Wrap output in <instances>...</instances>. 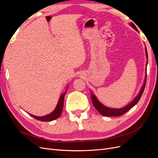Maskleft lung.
Wrapping results in <instances>:
<instances>
[{
  "label": "left lung",
  "mask_w": 158,
  "mask_h": 158,
  "mask_svg": "<svg viewBox=\"0 0 158 158\" xmlns=\"http://www.w3.org/2000/svg\"><path fill=\"white\" fill-rule=\"evenodd\" d=\"M130 25L135 30L138 31L136 27L135 26V24H134V23H131ZM145 49H146V57L148 59L147 49H146V48ZM147 64H148V60H147V63H146V66H147ZM146 76H147V74L146 75V78H145V80H144V84L142 85V88L140 91V92L138 93V95H136V98L133 99V101L132 102H131L130 103H128L127 106L124 107L123 108H121V109H113V108L107 107L106 106H103L102 103H100V102L98 99V98L95 97V95L94 94H92V93H91V98H92V103L94 105V106L95 107V109L98 110L99 113H101L102 115H103V116L118 117V116L122 115V114H125L126 112H127L128 111V110H130L132 107L135 106V105L138 102V101L140 100L143 92H144V88H145V86H146Z\"/></svg>",
  "instance_id": "obj_1"
}]
</instances>
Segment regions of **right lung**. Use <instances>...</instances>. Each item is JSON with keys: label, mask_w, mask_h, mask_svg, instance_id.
Returning <instances> with one entry per match:
<instances>
[{"label": "right lung", "mask_w": 158, "mask_h": 158, "mask_svg": "<svg viewBox=\"0 0 158 158\" xmlns=\"http://www.w3.org/2000/svg\"><path fill=\"white\" fill-rule=\"evenodd\" d=\"M66 91L64 93L60 95V97L59 99L57 106H56V108L55 109L54 111H52L51 113H50L49 114H47V115H45V116H43V117H37L35 115H33V114H30V115H31L33 118H35V119H37V120H40L41 121H52L55 120V119L58 118L60 117L62 111H63V106H64V95H65Z\"/></svg>", "instance_id": "1"}]
</instances>
